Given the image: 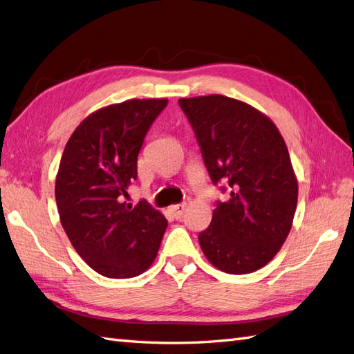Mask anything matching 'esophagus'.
Instances as JSON below:
<instances>
[{
	"label": "esophagus",
	"mask_w": 354,
	"mask_h": 354,
	"mask_svg": "<svg viewBox=\"0 0 354 354\" xmlns=\"http://www.w3.org/2000/svg\"><path fill=\"white\" fill-rule=\"evenodd\" d=\"M170 212L174 214V216H175L176 220L183 218V215H184V212H185V203H178V205L170 206Z\"/></svg>",
	"instance_id": "obj_1"
}]
</instances>
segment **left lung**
Listing matches in <instances>:
<instances>
[{"instance_id":"left-lung-1","label":"left lung","mask_w":354,"mask_h":354,"mask_svg":"<svg viewBox=\"0 0 354 354\" xmlns=\"http://www.w3.org/2000/svg\"><path fill=\"white\" fill-rule=\"evenodd\" d=\"M207 174L229 201H216L198 233L206 259L227 274H251L275 257L292 229L297 180L283 136L266 115L225 95L180 98Z\"/></svg>"}]
</instances>
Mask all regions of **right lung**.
Wrapping results in <instances>:
<instances>
[{"instance_id": "1", "label": "right lung", "mask_w": 354, "mask_h": 354, "mask_svg": "<svg viewBox=\"0 0 354 354\" xmlns=\"http://www.w3.org/2000/svg\"><path fill=\"white\" fill-rule=\"evenodd\" d=\"M166 98L127 100L91 113L62 152L55 198L77 254L107 278H133L156 260L167 220L147 202H124L138 156Z\"/></svg>"}]
</instances>
